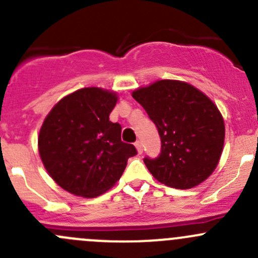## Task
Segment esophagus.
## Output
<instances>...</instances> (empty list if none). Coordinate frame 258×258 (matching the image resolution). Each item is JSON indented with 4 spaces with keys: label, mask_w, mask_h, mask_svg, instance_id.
Segmentation results:
<instances>
[{
    "label": "esophagus",
    "mask_w": 258,
    "mask_h": 258,
    "mask_svg": "<svg viewBox=\"0 0 258 258\" xmlns=\"http://www.w3.org/2000/svg\"><path fill=\"white\" fill-rule=\"evenodd\" d=\"M135 146H136V148H137V152H139L140 155H141V153L144 152V147H142L141 141H136V142H135Z\"/></svg>",
    "instance_id": "obj_1"
}]
</instances>
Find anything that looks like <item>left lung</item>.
I'll return each mask as SVG.
<instances>
[{"instance_id":"1","label":"left lung","mask_w":258,"mask_h":258,"mask_svg":"<svg viewBox=\"0 0 258 258\" xmlns=\"http://www.w3.org/2000/svg\"><path fill=\"white\" fill-rule=\"evenodd\" d=\"M132 97L160 135V155L144 158L153 177L178 189L204 182L217 166L225 141V123L215 103L194 86L173 80L139 88Z\"/></svg>"}]
</instances>
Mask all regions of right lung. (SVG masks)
Returning <instances> with one entry per match:
<instances>
[{
  "mask_svg": "<svg viewBox=\"0 0 258 258\" xmlns=\"http://www.w3.org/2000/svg\"><path fill=\"white\" fill-rule=\"evenodd\" d=\"M116 93L87 87L62 98L46 117L38 151L58 186L76 196L96 197L110 189L137 155L122 142L121 124L110 121Z\"/></svg>",
  "mask_w": 258,
  "mask_h": 258,
  "instance_id": "1",
  "label": "right lung"
}]
</instances>
